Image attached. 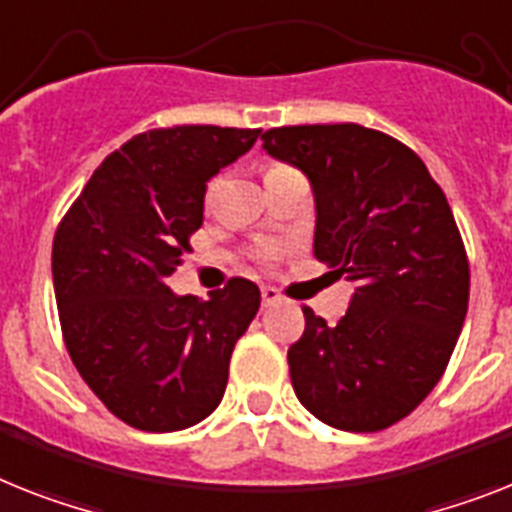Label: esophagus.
<instances>
[{"instance_id": "1", "label": "esophagus", "mask_w": 512, "mask_h": 512, "mask_svg": "<svg viewBox=\"0 0 512 512\" xmlns=\"http://www.w3.org/2000/svg\"><path fill=\"white\" fill-rule=\"evenodd\" d=\"M282 301V295L274 290V287H261V306L269 308V306H277Z\"/></svg>"}]
</instances>
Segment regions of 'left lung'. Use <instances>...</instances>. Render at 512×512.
Wrapping results in <instances>:
<instances>
[{"label": "left lung", "mask_w": 512, "mask_h": 512, "mask_svg": "<svg viewBox=\"0 0 512 512\" xmlns=\"http://www.w3.org/2000/svg\"><path fill=\"white\" fill-rule=\"evenodd\" d=\"M301 170L316 209L314 256L353 282L337 327L303 308L287 350L306 411L345 432H379L434 390L468 311V259L445 193L390 135L353 122L261 135Z\"/></svg>", "instance_id": "8db88e82"}]
</instances>
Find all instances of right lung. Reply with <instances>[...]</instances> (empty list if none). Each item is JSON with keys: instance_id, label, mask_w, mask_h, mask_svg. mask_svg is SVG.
Listing matches in <instances>:
<instances>
[{"instance_id": "add662e5", "label": "right lung", "mask_w": 512, "mask_h": 512, "mask_svg": "<svg viewBox=\"0 0 512 512\" xmlns=\"http://www.w3.org/2000/svg\"><path fill=\"white\" fill-rule=\"evenodd\" d=\"M259 133L180 125L135 135L101 162L54 235L67 353L96 398L135 429H188L222 403L259 287L235 277L196 301L172 293L167 277L204 225L206 183Z\"/></svg>"}]
</instances>
